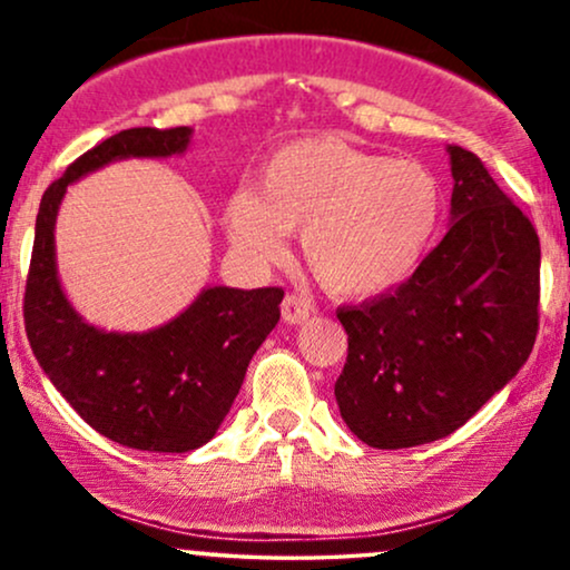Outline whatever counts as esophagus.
Here are the masks:
<instances>
[{
	"instance_id": "1",
	"label": "esophagus",
	"mask_w": 570,
	"mask_h": 570,
	"mask_svg": "<svg viewBox=\"0 0 570 570\" xmlns=\"http://www.w3.org/2000/svg\"><path fill=\"white\" fill-rule=\"evenodd\" d=\"M281 316L286 324H303L311 316V303L299 294H286L284 303H281Z\"/></svg>"
}]
</instances>
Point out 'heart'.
<instances>
[{"instance_id":"b5f03b06","label":"heart","mask_w":570,"mask_h":570,"mask_svg":"<svg viewBox=\"0 0 570 570\" xmlns=\"http://www.w3.org/2000/svg\"><path fill=\"white\" fill-rule=\"evenodd\" d=\"M442 193L421 163L337 139H303L267 160L254 195L227 203L230 238L281 259L284 233H303L305 263L337 297L370 299L404 284L426 257Z\"/></svg>"}]
</instances>
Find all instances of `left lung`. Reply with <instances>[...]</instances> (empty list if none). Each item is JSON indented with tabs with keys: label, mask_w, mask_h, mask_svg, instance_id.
<instances>
[{
	"label": "left lung",
	"mask_w": 570,
	"mask_h": 570,
	"mask_svg": "<svg viewBox=\"0 0 570 570\" xmlns=\"http://www.w3.org/2000/svg\"><path fill=\"white\" fill-rule=\"evenodd\" d=\"M450 230L391 294L340 307L348 358L335 383L345 426L377 450L453 434L531 356L541 246L474 153L448 147Z\"/></svg>",
	"instance_id": "8db88e82"
}]
</instances>
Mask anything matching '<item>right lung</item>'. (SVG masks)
<instances>
[{
    "label": "right lung",
    "mask_w": 570,
    "mask_h": 570,
    "mask_svg": "<svg viewBox=\"0 0 570 570\" xmlns=\"http://www.w3.org/2000/svg\"><path fill=\"white\" fill-rule=\"evenodd\" d=\"M193 128H128L77 158L45 189L35 227L23 322L39 367L88 426L147 453H189L217 434L246 367L281 318L284 289L206 286L193 305L147 332L88 324L61 289L56 217L71 181L115 160L171 158Z\"/></svg>",
    "instance_id": "1"
}]
</instances>
